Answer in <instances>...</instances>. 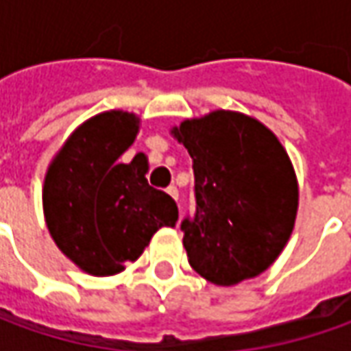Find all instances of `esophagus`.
I'll return each instance as SVG.
<instances>
[{"instance_id":"1","label":"esophagus","mask_w":351,"mask_h":351,"mask_svg":"<svg viewBox=\"0 0 351 351\" xmlns=\"http://www.w3.org/2000/svg\"><path fill=\"white\" fill-rule=\"evenodd\" d=\"M166 191H168V195L171 197V199H176V201H178V195H180V193H178V187H176V185H169Z\"/></svg>"}]
</instances>
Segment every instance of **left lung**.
<instances>
[{"label":"left lung","mask_w":351,"mask_h":351,"mask_svg":"<svg viewBox=\"0 0 351 351\" xmlns=\"http://www.w3.org/2000/svg\"><path fill=\"white\" fill-rule=\"evenodd\" d=\"M169 132L193 160L195 217L182 223L191 267L221 287L260 276L297 219L299 183L287 150L263 123L238 111L185 119Z\"/></svg>","instance_id":"left-lung-1"}]
</instances>
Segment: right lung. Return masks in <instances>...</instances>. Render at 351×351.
Instances as JSON below:
<instances>
[{
    "mask_svg": "<svg viewBox=\"0 0 351 351\" xmlns=\"http://www.w3.org/2000/svg\"><path fill=\"white\" fill-rule=\"evenodd\" d=\"M141 117L105 111L82 123L52 158L43 185L47 228L60 252L89 276L121 274L162 226H176V201L148 185V158L119 162Z\"/></svg>",
    "mask_w": 351,
    "mask_h": 351,
    "instance_id": "1",
    "label": "right lung"
}]
</instances>
